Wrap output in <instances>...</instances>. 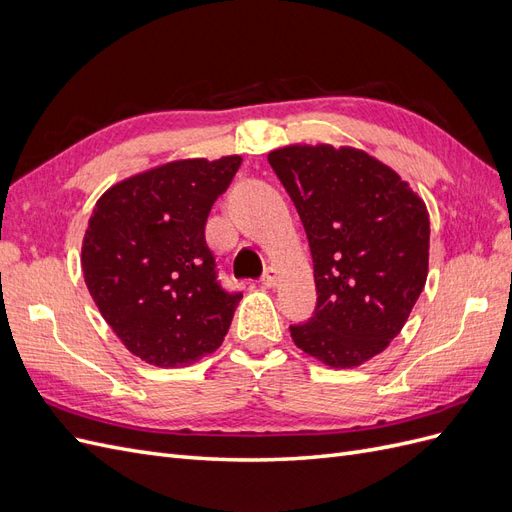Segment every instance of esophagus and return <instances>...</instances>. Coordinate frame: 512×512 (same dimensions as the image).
I'll return each mask as SVG.
<instances>
[{"instance_id":"esophagus-1","label":"esophagus","mask_w":512,"mask_h":512,"mask_svg":"<svg viewBox=\"0 0 512 512\" xmlns=\"http://www.w3.org/2000/svg\"><path fill=\"white\" fill-rule=\"evenodd\" d=\"M260 282H262V286H265V288H275L277 282H280V271L269 267V269L265 271V275H262Z\"/></svg>"}]
</instances>
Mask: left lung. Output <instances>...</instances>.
I'll return each mask as SVG.
<instances>
[{
	"label": "left lung",
	"mask_w": 512,
	"mask_h": 512,
	"mask_svg": "<svg viewBox=\"0 0 512 512\" xmlns=\"http://www.w3.org/2000/svg\"><path fill=\"white\" fill-rule=\"evenodd\" d=\"M267 158L301 215L314 260L316 312L290 327L292 342L329 367H359L401 333L425 288V200L356 147L286 145Z\"/></svg>",
	"instance_id": "1"
}]
</instances>
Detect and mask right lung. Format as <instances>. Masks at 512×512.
Instances as JSON below:
<instances>
[{"label":"right lung","mask_w":512,"mask_h":512,"mask_svg":"<svg viewBox=\"0 0 512 512\" xmlns=\"http://www.w3.org/2000/svg\"><path fill=\"white\" fill-rule=\"evenodd\" d=\"M241 156L173 160L121 179L94 207L81 247L87 290L138 359L185 367L218 350L241 294L215 282L209 211Z\"/></svg>","instance_id":"right-lung-1"}]
</instances>
